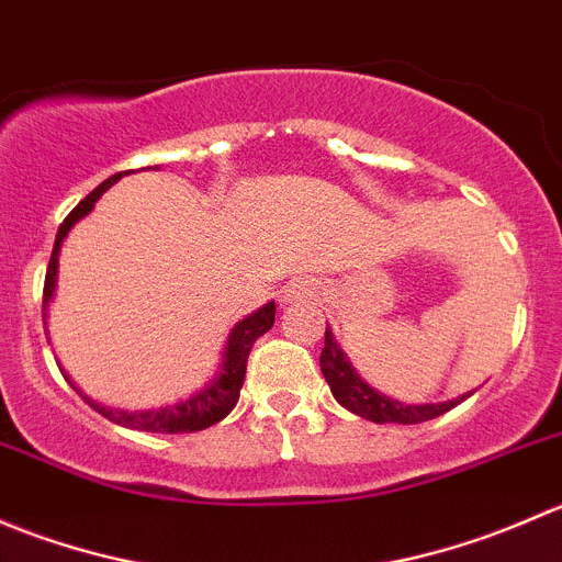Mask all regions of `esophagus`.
Returning a JSON list of instances; mask_svg holds the SVG:
<instances>
[{
	"label": "esophagus",
	"mask_w": 562,
	"mask_h": 562,
	"mask_svg": "<svg viewBox=\"0 0 562 562\" xmlns=\"http://www.w3.org/2000/svg\"><path fill=\"white\" fill-rule=\"evenodd\" d=\"M317 296V282L310 280V277H296V280L288 282L285 288H282V304H291V302H299V299H313Z\"/></svg>",
	"instance_id": "obj_1"
}]
</instances>
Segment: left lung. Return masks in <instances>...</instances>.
I'll return each mask as SVG.
<instances>
[{"label":"left lung","instance_id":"8db88e82","mask_svg":"<svg viewBox=\"0 0 562 562\" xmlns=\"http://www.w3.org/2000/svg\"><path fill=\"white\" fill-rule=\"evenodd\" d=\"M321 372L326 378L328 389H331L334 400L342 407H348L356 416L367 418V422L375 424H422L429 418L443 416L446 411L459 405V402L468 400L473 391L468 394L454 396L449 402H427V405H405V402L394 400V396L381 394L353 370L350 359L345 356V350L339 348L337 339H334L331 328L326 326V345L321 350Z\"/></svg>","mask_w":562,"mask_h":562}]
</instances>
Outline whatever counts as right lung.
Listing matches in <instances>:
<instances>
[{"instance_id":"obj_1","label":"right lung","mask_w":562,"mask_h":562,"mask_svg":"<svg viewBox=\"0 0 562 562\" xmlns=\"http://www.w3.org/2000/svg\"><path fill=\"white\" fill-rule=\"evenodd\" d=\"M130 173V171H124ZM124 173H113L108 176L100 187H94L76 209L65 217V223L59 225V234H56L54 241V252H50L48 260V271H45V288H43V323L48 321V304L54 302L56 293V280H59V249L65 245L67 234L72 231V225L78 220L87 217L89 212L94 209V203L100 201V195L108 190V187L116 184ZM274 302L263 304L260 310L249 313L247 317H241L228 334V342H225L223 350V361H220L217 372H214L212 381L206 383L203 389H198L195 394H190L187 400L173 402V405L166 407H151V411H119V407H105L100 402H94L92 396L83 394L76 383L70 381V375L65 372V381L70 383L78 394L87 400L89 407L105 416L108 422L119 424V427L127 429H140V432H162V435H179V432H198V429H206L212 424L223 422L231 411L239 402V391L241 383H245V372H247V356L252 350V342L258 337H263L271 326H274Z\"/></svg>"}]
</instances>
